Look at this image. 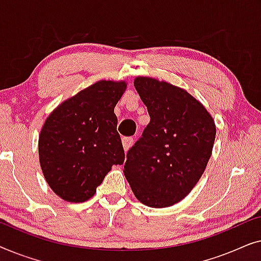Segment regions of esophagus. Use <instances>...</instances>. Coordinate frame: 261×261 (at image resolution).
<instances>
[{
    "mask_svg": "<svg viewBox=\"0 0 261 261\" xmlns=\"http://www.w3.org/2000/svg\"><path fill=\"white\" fill-rule=\"evenodd\" d=\"M133 141H134V139L132 138V137H124V138H122V145H123L124 151H128V149H129L130 146L133 145Z\"/></svg>",
    "mask_w": 261,
    "mask_h": 261,
    "instance_id": "1",
    "label": "esophagus"
}]
</instances>
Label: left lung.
Returning a JSON list of instances; mask_svg holds the SVG:
<instances>
[{
    "instance_id": "obj_1",
    "label": "left lung",
    "mask_w": 261,
    "mask_h": 261,
    "mask_svg": "<svg viewBox=\"0 0 261 261\" xmlns=\"http://www.w3.org/2000/svg\"><path fill=\"white\" fill-rule=\"evenodd\" d=\"M151 121L127 153L123 173L135 197L166 208L187 197L212 155L216 127L187 90L151 77L134 80Z\"/></svg>"
}]
</instances>
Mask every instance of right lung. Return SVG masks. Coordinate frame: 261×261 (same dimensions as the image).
<instances>
[{"mask_svg":"<svg viewBox=\"0 0 261 261\" xmlns=\"http://www.w3.org/2000/svg\"><path fill=\"white\" fill-rule=\"evenodd\" d=\"M126 82L99 81L64 101L46 119L39 135V160L49 188L64 201L95 195L124 151L114 108Z\"/></svg>","mask_w":261,"mask_h":261,"instance_id":"obj_1","label":"right lung"}]
</instances>
